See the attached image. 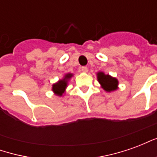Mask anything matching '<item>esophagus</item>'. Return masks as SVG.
<instances>
[{"mask_svg": "<svg viewBox=\"0 0 157 157\" xmlns=\"http://www.w3.org/2000/svg\"><path fill=\"white\" fill-rule=\"evenodd\" d=\"M81 71H82V72H87L88 71V69H87L86 66H82V68H81Z\"/></svg>", "mask_w": 157, "mask_h": 157, "instance_id": "obj_1", "label": "esophagus"}]
</instances>
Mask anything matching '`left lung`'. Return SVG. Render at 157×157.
I'll list each match as a JSON object with an SVG mask.
<instances>
[{
  "mask_svg": "<svg viewBox=\"0 0 157 157\" xmlns=\"http://www.w3.org/2000/svg\"><path fill=\"white\" fill-rule=\"evenodd\" d=\"M97 75H98V81L106 92H113L118 89V82L116 78L112 77L109 75H105L102 71L98 72Z\"/></svg>",
  "mask_w": 157,
  "mask_h": 157,
  "instance_id": "left-lung-1",
  "label": "left lung"
}]
</instances>
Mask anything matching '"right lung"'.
<instances>
[{
  "label": "right lung",
  "instance_id": "1",
  "mask_svg": "<svg viewBox=\"0 0 157 157\" xmlns=\"http://www.w3.org/2000/svg\"><path fill=\"white\" fill-rule=\"evenodd\" d=\"M72 76H73L72 74L68 73V74L65 75L64 78L59 80L58 82H56V83H55L53 85V86H52V91L55 92V94L61 97L65 93V88L67 87V85H68V81L71 78Z\"/></svg>",
  "mask_w": 157,
  "mask_h": 157
}]
</instances>
